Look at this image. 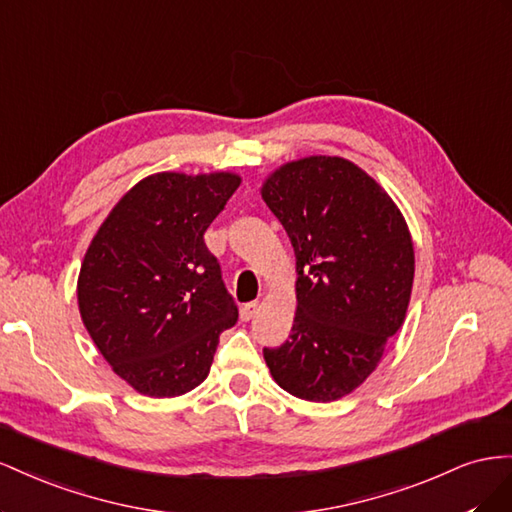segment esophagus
Returning a JSON list of instances; mask_svg holds the SVG:
<instances>
[{"label": "esophagus", "instance_id": "34e87169", "mask_svg": "<svg viewBox=\"0 0 512 512\" xmlns=\"http://www.w3.org/2000/svg\"><path fill=\"white\" fill-rule=\"evenodd\" d=\"M257 309H259V304H257V302H248V304H244L242 309H240V317H242V321L253 319V317H255V313H257Z\"/></svg>", "mask_w": 512, "mask_h": 512}]
</instances>
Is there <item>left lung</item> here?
Here are the masks:
<instances>
[{
    "mask_svg": "<svg viewBox=\"0 0 512 512\" xmlns=\"http://www.w3.org/2000/svg\"><path fill=\"white\" fill-rule=\"evenodd\" d=\"M261 197L296 253L298 309L289 339L264 347L289 394L328 403L367 379L403 326L414 283L405 218L371 175L339 156L274 171Z\"/></svg>",
    "mask_w": 512,
    "mask_h": 512,
    "instance_id": "8db88e82",
    "label": "left lung"
}]
</instances>
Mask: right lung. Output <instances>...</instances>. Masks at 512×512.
I'll return each instance as SVG.
<instances>
[{
    "label": "right lung",
    "mask_w": 512,
    "mask_h": 512,
    "mask_svg": "<svg viewBox=\"0 0 512 512\" xmlns=\"http://www.w3.org/2000/svg\"><path fill=\"white\" fill-rule=\"evenodd\" d=\"M233 173H156L118 201L87 248L81 319L113 371L148 397L208 377L221 332L238 321L203 233L236 193Z\"/></svg>",
    "instance_id": "obj_1"
}]
</instances>
